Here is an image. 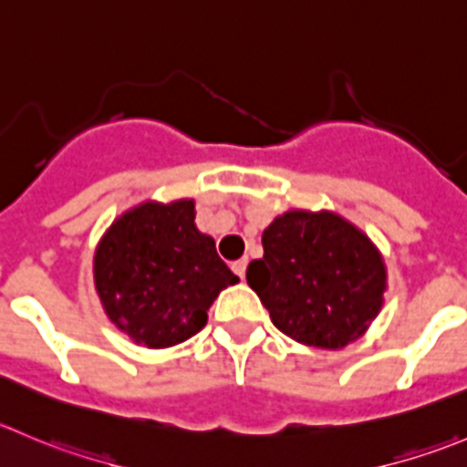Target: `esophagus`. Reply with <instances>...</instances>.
Wrapping results in <instances>:
<instances>
[{"label":"esophagus","mask_w":467,"mask_h":467,"mask_svg":"<svg viewBox=\"0 0 467 467\" xmlns=\"http://www.w3.org/2000/svg\"><path fill=\"white\" fill-rule=\"evenodd\" d=\"M246 266H248L246 260H237V262H234V265H233V271L239 275V278L244 280V275H246Z\"/></svg>","instance_id":"1"}]
</instances>
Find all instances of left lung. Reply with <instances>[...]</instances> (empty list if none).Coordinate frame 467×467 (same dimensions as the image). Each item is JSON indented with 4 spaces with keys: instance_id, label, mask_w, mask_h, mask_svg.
Segmentation results:
<instances>
[{
    "instance_id": "left-lung-1",
    "label": "left lung",
    "mask_w": 467,
    "mask_h": 467,
    "mask_svg": "<svg viewBox=\"0 0 467 467\" xmlns=\"http://www.w3.org/2000/svg\"><path fill=\"white\" fill-rule=\"evenodd\" d=\"M262 246L265 257L248 265L246 280L287 337L342 348L381 312V253L335 212H285L262 233Z\"/></svg>"
}]
</instances>
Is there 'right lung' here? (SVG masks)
<instances>
[{"label":"right lung","mask_w":467,"mask_h":467,"mask_svg":"<svg viewBox=\"0 0 467 467\" xmlns=\"http://www.w3.org/2000/svg\"><path fill=\"white\" fill-rule=\"evenodd\" d=\"M193 219L189 198L141 202L113 221L95 248L93 278L104 312L148 348L196 335L221 289L239 283Z\"/></svg>","instance_id":"right-lung-1"}]
</instances>
